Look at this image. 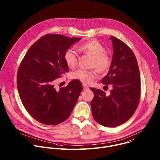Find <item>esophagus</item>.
<instances>
[{
  "label": "esophagus",
  "mask_w": 160,
  "mask_h": 160,
  "mask_svg": "<svg viewBox=\"0 0 160 160\" xmlns=\"http://www.w3.org/2000/svg\"><path fill=\"white\" fill-rule=\"evenodd\" d=\"M83 90H84L88 88V85H87V84H85V83H83Z\"/></svg>",
  "instance_id": "34e87169"
}]
</instances>
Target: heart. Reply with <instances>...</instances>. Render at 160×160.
<instances>
[{
	"label": "heart",
	"instance_id": "1",
	"mask_svg": "<svg viewBox=\"0 0 160 160\" xmlns=\"http://www.w3.org/2000/svg\"><path fill=\"white\" fill-rule=\"evenodd\" d=\"M80 49L87 55L92 58L91 66L95 67L101 73L107 72L111 64L110 57L105 53V48L98 40H92L81 45ZM65 62L68 68H74L78 62V56L76 52L70 49L66 51L64 56ZM76 80L85 83H89L97 77V72L94 70H85L79 69L72 75Z\"/></svg>",
	"mask_w": 160,
	"mask_h": 160
}]
</instances>
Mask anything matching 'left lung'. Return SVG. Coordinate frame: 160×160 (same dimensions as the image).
<instances>
[{
  "label": "left lung",
  "mask_w": 160,
  "mask_h": 160,
  "mask_svg": "<svg viewBox=\"0 0 160 160\" xmlns=\"http://www.w3.org/2000/svg\"><path fill=\"white\" fill-rule=\"evenodd\" d=\"M113 54L108 74L101 80L111 85L110 94L91 88L94 94L91 109L94 120L106 127H115L128 120L138 106L141 79L136 58L127 45L111 36Z\"/></svg>",
  "instance_id": "left-lung-1"
}]
</instances>
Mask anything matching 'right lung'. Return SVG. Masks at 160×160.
<instances>
[{
  "instance_id": "right-lung-1",
  "label": "right lung",
  "mask_w": 160,
  "mask_h": 160,
  "mask_svg": "<svg viewBox=\"0 0 160 160\" xmlns=\"http://www.w3.org/2000/svg\"><path fill=\"white\" fill-rule=\"evenodd\" d=\"M81 38L48 34L36 41L21 61L17 74L19 95L25 108L37 121L59 124L70 117L83 90L73 80L56 89L54 82L68 72L64 56Z\"/></svg>"
}]
</instances>
